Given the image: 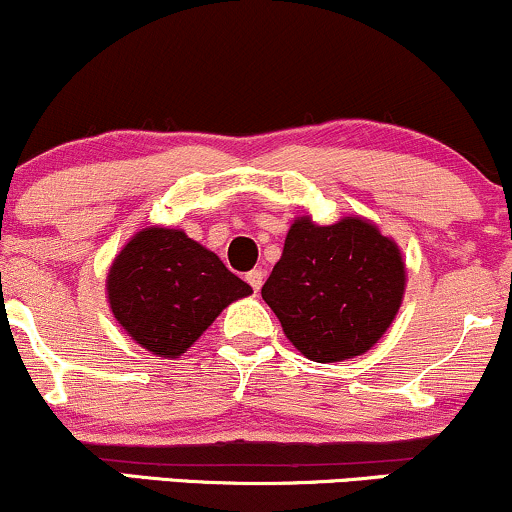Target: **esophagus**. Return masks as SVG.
Returning <instances> with one entry per match:
<instances>
[{
	"label": "esophagus",
	"mask_w": 512,
	"mask_h": 512,
	"mask_svg": "<svg viewBox=\"0 0 512 512\" xmlns=\"http://www.w3.org/2000/svg\"><path fill=\"white\" fill-rule=\"evenodd\" d=\"M245 281H248L252 289L260 291L262 284H264V272H262V269H252V272L245 274Z\"/></svg>",
	"instance_id": "esophagus-1"
}]
</instances>
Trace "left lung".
Returning <instances> with one entry per match:
<instances>
[{"label":"left lung","instance_id":"left-lung-1","mask_svg":"<svg viewBox=\"0 0 512 512\" xmlns=\"http://www.w3.org/2000/svg\"><path fill=\"white\" fill-rule=\"evenodd\" d=\"M404 289L402 250L373 221L344 216L320 226L298 216L262 298L305 358L334 363L378 344L399 313Z\"/></svg>","mask_w":512,"mask_h":512}]
</instances>
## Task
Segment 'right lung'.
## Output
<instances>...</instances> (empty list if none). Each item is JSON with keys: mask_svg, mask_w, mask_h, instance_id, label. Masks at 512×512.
Listing matches in <instances>:
<instances>
[{"mask_svg": "<svg viewBox=\"0 0 512 512\" xmlns=\"http://www.w3.org/2000/svg\"><path fill=\"white\" fill-rule=\"evenodd\" d=\"M252 289L182 228L146 226L115 255L105 296L117 325L154 356L178 358Z\"/></svg>", "mask_w": 512, "mask_h": 512, "instance_id": "obj_1", "label": "right lung"}]
</instances>
